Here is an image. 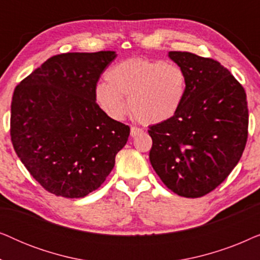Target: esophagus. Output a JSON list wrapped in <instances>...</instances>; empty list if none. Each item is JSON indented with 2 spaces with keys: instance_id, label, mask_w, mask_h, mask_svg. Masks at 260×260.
<instances>
[{
  "instance_id": "esophagus-1",
  "label": "esophagus",
  "mask_w": 260,
  "mask_h": 260,
  "mask_svg": "<svg viewBox=\"0 0 260 260\" xmlns=\"http://www.w3.org/2000/svg\"><path fill=\"white\" fill-rule=\"evenodd\" d=\"M142 129H140V127H137V126H131V129H130V135H131V137H136V136H138V135L140 134H142Z\"/></svg>"
}]
</instances>
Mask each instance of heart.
<instances>
[{"label":"heart","instance_id":"obj_1","mask_svg":"<svg viewBox=\"0 0 260 260\" xmlns=\"http://www.w3.org/2000/svg\"><path fill=\"white\" fill-rule=\"evenodd\" d=\"M188 91L187 74L179 65L162 60L129 58L106 73V81L94 90L99 106L113 119L126 115L129 108L142 124H158L176 115Z\"/></svg>","mask_w":260,"mask_h":260}]
</instances>
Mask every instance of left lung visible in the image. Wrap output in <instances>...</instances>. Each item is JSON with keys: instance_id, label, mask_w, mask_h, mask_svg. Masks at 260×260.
I'll use <instances>...</instances> for the list:
<instances>
[{"instance_id": "8db88e82", "label": "left lung", "mask_w": 260, "mask_h": 260, "mask_svg": "<svg viewBox=\"0 0 260 260\" xmlns=\"http://www.w3.org/2000/svg\"><path fill=\"white\" fill-rule=\"evenodd\" d=\"M187 74L176 115L149 127V158L162 182L184 198L215 189L232 172L247 142L246 93L221 63L189 52H169Z\"/></svg>"}]
</instances>
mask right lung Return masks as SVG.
<instances>
[{"instance_id":"obj_1","label":"right lung","mask_w":260,"mask_h":260,"mask_svg":"<svg viewBox=\"0 0 260 260\" xmlns=\"http://www.w3.org/2000/svg\"><path fill=\"white\" fill-rule=\"evenodd\" d=\"M113 51L52 56L15 87L10 137L30 175L49 193L84 198L98 189L126 144L130 127L95 103Z\"/></svg>"}]
</instances>
